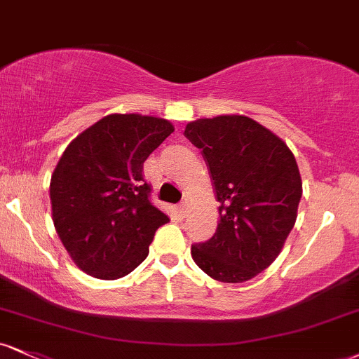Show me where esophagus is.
Instances as JSON below:
<instances>
[{"mask_svg": "<svg viewBox=\"0 0 359 359\" xmlns=\"http://www.w3.org/2000/svg\"><path fill=\"white\" fill-rule=\"evenodd\" d=\"M177 210H179V214L184 217V215L187 214V204H179V207H177Z\"/></svg>", "mask_w": 359, "mask_h": 359, "instance_id": "esophagus-1", "label": "esophagus"}]
</instances>
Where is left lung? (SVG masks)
I'll use <instances>...</instances> for the list:
<instances>
[{"label":"left lung","instance_id":"1","mask_svg":"<svg viewBox=\"0 0 359 359\" xmlns=\"http://www.w3.org/2000/svg\"><path fill=\"white\" fill-rule=\"evenodd\" d=\"M184 133L204 154L221 202L214 236L192 245V259L222 283L252 279L273 264L294 227L303 196L294 155L244 115L196 120Z\"/></svg>","mask_w":359,"mask_h":359}]
</instances>
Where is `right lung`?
Returning a JSON list of instances; mask_svg holds the SVG:
<instances>
[{"label":"right lung","instance_id":"add662e5","mask_svg":"<svg viewBox=\"0 0 359 359\" xmlns=\"http://www.w3.org/2000/svg\"><path fill=\"white\" fill-rule=\"evenodd\" d=\"M174 132L157 116L114 114L67 147L50 182L53 224L75 264L118 279L149 256L168 217L150 201L144 162Z\"/></svg>","mask_w":359,"mask_h":359}]
</instances>
